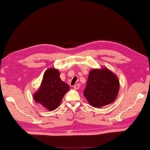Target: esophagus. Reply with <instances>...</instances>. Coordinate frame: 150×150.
<instances>
[{
    "label": "esophagus",
    "instance_id": "1",
    "mask_svg": "<svg viewBox=\"0 0 150 150\" xmlns=\"http://www.w3.org/2000/svg\"><path fill=\"white\" fill-rule=\"evenodd\" d=\"M79 87H80V84H77L75 85L74 87H73V88H74L75 90H77V89L79 88Z\"/></svg>",
    "mask_w": 150,
    "mask_h": 150
}]
</instances>
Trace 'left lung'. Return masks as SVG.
Here are the masks:
<instances>
[{
  "label": "left lung",
  "instance_id": "obj_1",
  "mask_svg": "<svg viewBox=\"0 0 150 150\" xmlns=\"http://www.w3.org/2000/svg\"><path fill=\"white\" fill-rule=\"evenodd\" d=\"M120 84L116 76L107 68L91 70L84 96L92 107L110 104L118 96Z\"/></svg>",
  "mask_w": 150,
  "mask_h": 150
}]
</instances>
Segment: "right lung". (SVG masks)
Masks as SVG:
<instances>
[{"label": "right lung", "mask_w": 150, "mask_h": 150, "mask_svg": "<svg viewBox=\"0 0 150 150\" xmlns=\"http://www.w3.org/2000/svg\"><path fill=\"white\" fill-rule=\"evenodd\" d=\"M69 89V85L60 79L59 71L50 68L44 73L42 84L39 90L34 93V99L46 109L53 110L59 106Z\"/></svg>", "instance_id": "add662e5"}]
</instances>
